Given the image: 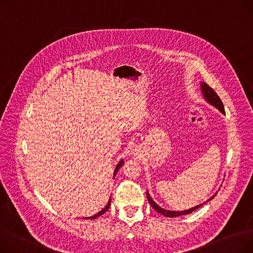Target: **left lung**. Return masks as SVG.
Returning a JSON list of instances; mask_svg holds the SVG:
<instances>
[{
	"label": "left lung",
	"mask_w": 253,
	"mask_h": 253,
	"mask_svg": "<svg viewBox=\"0 0 253 253\" xmlns=\"http://www.w3.org/2000/svg\"><path fill=\"white\" fill-rule=\"evenodd\" d=\"M201 86H202V92H203V95H204V97L206 98V100L208 101V102H210L211 104H213L215 108H217L222 114H225L224 113V108H223V104H222V102H221V100H220V98L218 97V95L216 94V92L212 89L210 86H208L206 83H202L201 84ZM215 196V195H214ZM213 196V197H214ZM147 197H148V200H149V202H150V204H151V206L155 209V210H157L159 213H161V214H163V215H165V216H167V217H176V216H179V215H183V214H189V213H192V212L194 211V210H196V209H198V208H200L203 204H200V205H198V206H196V207H193V208H191V209H189V210H184V211H170V210H165V209H163V208H161L160 206H158L153 200H152V198L150 197V195H149V193L147 192ZM213 197H211L209 200H207V202L208 201H210L211 199H213Z\"/></svg>",
	"instance_id": "left-lung-1"
}]
</instances>
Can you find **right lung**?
Returning <instances> with one entry per match:
<instances>
[{
	"label": "right lung",
	"mask_w": 253,
	"mask_h": 253,
	"mask_svg": "<svg viewBox=\"0 0 253 253\" xmlns=\"http://www.w3.org/2000/svg\"><path fill=\"white\" fill-rule=\"evenodd\" d=\"M122 164H123V161H121V162H120L118 165H117V167H116V169H115V173H114V175H116V173H117V171L119 170V168L120 167H121L122 166ZM110 206H111V200L108 202V204H106V206L102 209V210H100L99 212H98V213L97 214H95V215H93V216H90V217H86V218H90V219H94V218H96V217H98V216H100L101 214H103L104 213V212L106 211V210H108L109 208H110Z\"/></svg>",
	"instance_id": "1"
}]
</instances>
